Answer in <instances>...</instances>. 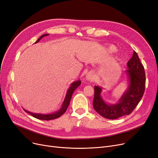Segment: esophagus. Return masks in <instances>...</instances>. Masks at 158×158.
<instances>
[{"instance_id": "34e87169", "label": "esophagus", "mask_w": 158, "mask_h": 158, "mask_svg": "<svg viewBox=\"0 0 158 158\" xmlns=\"http://www.w3.org/2000/svg\"><path fill=\"white\" fill-rule=\"evenodd\" d=\"M86 80L88 81H90V82L94 80V73H92V72H90V73H87L86 75Z\"/></svg>"}]
</instances>
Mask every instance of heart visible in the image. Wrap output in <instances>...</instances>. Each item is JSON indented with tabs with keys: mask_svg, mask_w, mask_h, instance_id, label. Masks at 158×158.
<instances>
[{
	"mask_svg": "<svg viewBox=\"0 0 158 158\" xmlns=\"http://www.w3.org/2000/svg\"><path fill=\"white\" fill-rule=\"evenodd\" d=\"M117 50H117V48H116V47L113 45H111V46L107 47V48H106V51L108 53H114L117 52Z\"/></svg>",
	"mask_w": 158,
	"mask_h": 158,
	"instance_id": "heart-1",
	"label": "heart"
}]
</instances>
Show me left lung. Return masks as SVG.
<instances>
[{"mask_svg": "<svg viewBox=\"0 0 158 158\" xmlns=\"http://www.w3.org/2000/svg\"><path fill=\"white\" fill-rule=\"evenodd\" d=\"M126 70L128 86L118 102L107 104L102 98V87L94 86L93 106L95 110L102 117L109 119H118L123 115L132 113L138 105L145 89V73L137 53L134 51L133 56L127 63Z\"/></svg>", "mask_w": 158, "mask_h": 158, "instance_id": "1", "label": "left lung"}]
</instances>
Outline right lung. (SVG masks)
I'll list each match as a JSON object with an SVG mask.
<instances>
[{
  "label": "right lung",
  "instance_id": "1",
  "mask_svg": "<svg viewBox=\"0 0 158 158\" xmlns=\"http://www.w3.org/2000/svg\"><path fill=\"white\" fill-rule=\"evenodd\" d=\"M49 34H44V35H41L36 41L35 43H37L38 42H39V40L42 39L43 37L48 35ZM81 83V82L80 80H78L77 81H75L73 82V83L71 84L70 88L68 89V91L66 92V97L65 99L63 102V105L61 108L57 110V112H54V113H52V114H37V113H32L30 112L29 111H27L26 110H24L25 112L30 114V115H31L33 118H35L37 119H41V120H52V119H57L59 117H60L61 115H62L66 111V110L69 106L70 104V102L72 98V94L73 93V92L75 91V89H76Z\"/></svg>",
  "mask_w": 158,
  "mask_h": 158
}]
</instances>
